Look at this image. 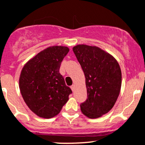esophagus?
I'll use <instances>...</instances> for the list:
<instances>
[{"label":"esophagus","instance_id":"1","mask_svg":"<svg viewBox=\"0 0 145 145\" xmlns=\"http://www.w3.org/2000/svg\"><path fill=\"white\" fill-rule=\"evenodd\" d=\"M71 90L73 91V92H74V90H75V85H71Z\"/></svg>","mask_w":145,"mask_h":145}]
</instances>
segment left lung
I'll return each mask as SVG.
<instances>
[{
    "label": "left lung",
    "instance_id": "8db88e82",
    "mask_svg": "<svg viewBox=\"0 0 145 145\" xmlns=\"http://www.w3.org/2000/svg\"><path fill=\"white\" fill-rule=\"evenodd\" d=\"M73 51L85 77L88 99L80 104L83 115L96 119L115 105L121 86V71L116 59L95 46L78 44Z\"/></svg>",
    "mask_w": 145,
    "mask_h": 145
}]
</instances>
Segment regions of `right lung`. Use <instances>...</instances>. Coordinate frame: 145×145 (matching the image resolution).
I'll use <instances>...</instances> for the list:
<instances>
[{"label": "right lung", "instance_id": "right-lung-1", "mask_svg": "<svg viewBox=\"0 0 145 145\" xmlns=\"http://www.w3.org/2000/svg\"><path fill=\"white\" fill-rule=\"evenodd\" d=\"M69 51L62 46L48 47L28 60L21 70V94L37 116L49 119L58 115L72 92L59 71Z\"/></svg>", "mask_w": 145, "mask_h": 145}]
</instances>
